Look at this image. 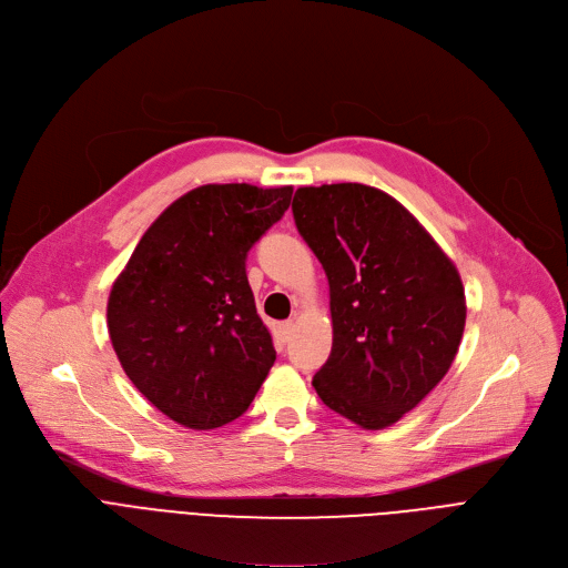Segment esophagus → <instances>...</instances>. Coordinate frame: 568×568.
Returning a JSON list of instances; mask_svg holds the SVG:
<instances>
[{
    "mask_svg": "<svg viewBox=\"0 0 568 568\" xmlns=\"http://www.w3.org/2000/svg\"><path fill=\"white\" fill-rule=\"evenodd\" d=\"M293 327H295V323H293V321H282V323L277 325V334H280V338H282V341H288V338H291V334H293Z\"/></svg>",
    "mask_w": 568,
    "mask_h": 568,
    "instance_id": "esophagus-1",
    "label": "esophagus"
}]
</instances>
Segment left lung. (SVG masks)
<instances>
[{
  "label": "left lung",
  "mask_w": 568,
  "mask_h": 568,
  "mask_svg": "<svg viewBox=\"0 0 568 568\" xmlns=\"http://www.w3.org/2000/svg\"><path fill=\"white\" fill-rule=\"evenodd\" d=\"M293 217L329 282L334 338L312 382L316 394L359 427L394 425L453 366L466 323L462 277L379 189L302 186Z\"/></svg>",
  "instance_id": "left-lung-1"
}]
</instances>
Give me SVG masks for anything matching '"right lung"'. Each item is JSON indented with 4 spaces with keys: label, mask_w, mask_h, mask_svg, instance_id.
<instances>
[{
    "label": "right lung",
    "mask_w": 568,
    "mask_h": 568,
    "mask_svg": "<svg viewBox=\"0 0 568 568\" xmlns=\"http://www.w3.org/2000/svg\"><path fill=\"white\" fill-rule=\"evenodd\" d=\"M293 186L206 184L174 200L113 282V351L141 394L191 429L223 427L275 364L245 275L250 247L291 204Z\"/></svg>",
    "instance_id": "add662e5"
}]
</instances>
